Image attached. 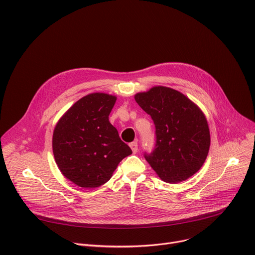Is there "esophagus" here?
I'll list each match as a JSON object with an SVG mask.
<instances>
[{"mask_svg":"<svg viewBox=\"0 0 255 255\" xmlns=\"http://www.w3.org/2000/svg\"><path fill=\"white\" fill-rule=\"evenodd\" d=\"M130 148H131V150H132L133 153H136L137 150H138V144H137V142H136V141L131 142V143H130Z\"/></svg>","mask_w":255,"mask_h":255,"instance_id":"34e87169","label":"esophagus"}]
</instances>
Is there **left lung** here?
<instances>
[{"instance_id":"8db88e82","label":"left lung","mask_w":255,"mask_h":255,"mask_svg":"<svg viewBox=\"0 0 255 255\" xmlns=\"http://www.w3.org/2000/svg\"><path fill=\"white\" fill-rule=\"evenodd\" d=\"M156 128L154 151L144 158L157 176L170 184L192 177L205 163L211 143L206 116L181 92L156 86L135 94Z\"/></svg>"}]
</instances>
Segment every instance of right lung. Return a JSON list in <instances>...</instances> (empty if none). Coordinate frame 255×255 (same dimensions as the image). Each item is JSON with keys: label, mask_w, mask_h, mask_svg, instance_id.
I'll use <instances>...</instances> for the list:
<instances>
[{"label": "right lung", "mask_w": 255, "mask_h": 255, "mask_svg": "<svg viewBox=\"0 0 255 255\" xmlns=\"http://www.w3.org/2000/svg\"><path fill=\"white\" fill-rule=\"evenodd\" d=\"M117 97L92 93L67 111L53 130L52 152L63 176L82 188L109 181L118 164L132 154L109 116Z\"/></svg>", "instance_id": "add662e5"}]
</instances>
